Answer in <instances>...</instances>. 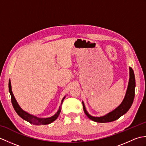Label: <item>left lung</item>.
<instances>
[{
	"label": "left lung",
	"instance_id": "8db88e82",
	"mask_svg": "<svg viewBox=\"0 0 146 146\" xmlns=\"http://www.w3.org/2000/svg\"><path fill=\"white\" fill-rule=\"evenodd\" d=\"M135 80L134 71L132 69V68L129 67V83L127 86V89L125 93V95L122 102L119 106L115 109L111 111L110 112L107 113L104 116L102 117H94L90 115L87 110H86L85 104L82 102L83 110L85 111V113L86 115L90 119L96 122L99 123H106L113 122L114 120H116L119 119L123 115H124L127 111L129 108L132 106L135 96Z\"/></svg>",
	"mask_w": 146,
	"mask_h": 146
}]
</instances>
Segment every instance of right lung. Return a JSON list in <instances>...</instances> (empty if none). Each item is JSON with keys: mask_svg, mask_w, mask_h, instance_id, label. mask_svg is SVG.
Instances as JSON below:
<instances>
[{"mask_svg": "<svg viewBox=\"0 0 146 146\" xmlns=\"http://www.w3.org/2000/svg\"><path fill=\"white\" fill-rule=\"evenodd\" d=\"M9 93H10L11 96L12 104V105H13L14 110H15V111H16V113L22 118V119L26 120L27 122H28L34 125H47L52 123V122H54V121L58 117L59 115H60L61 112V105L63 104V102L65 98V96H64L63 98L62 99L61 102V105L60 106V107H59L58 111L53 116H52L51 117H48V118H39L36 116L27 113V111L22 109L21 107L19 106V105L18 104L17 102L16 101V100H15L13 93H12L11 80H9Z\"/></svg>", "mask_w": 146, "mask_h": 146, "instance_id": "obj_1", "label": "right lung"}]
</instances>
